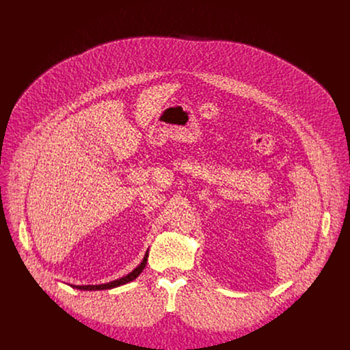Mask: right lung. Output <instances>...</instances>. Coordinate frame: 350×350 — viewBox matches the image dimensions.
Segmentation results:
<instances>
[{
	"label": "right lung",
	"instance_id": "obj_1",
	"mask_svg": "<svg viewBox=\"0 0 350 350\" xmlns=\"http://www.w3.org/2000/svg\"><path fill=\"white\" fill-rule=\"evenodd\" d=\"M146 258H148V252L145 254L142 262L139 263L138 267H135L130 274H127L126 277L120 278V280H115L112 282H108V284H101V285H73V288H77V289H83V291H99V289H111V288H116L119 285H123V284H127L133 280H135L144 270V267L146 266Z\"/></svg>",
	"mask_w": 350,
	"mask_h": 350
}]
</instances>
